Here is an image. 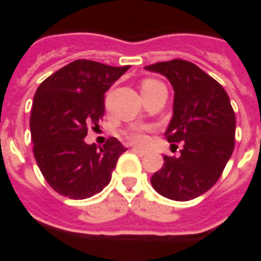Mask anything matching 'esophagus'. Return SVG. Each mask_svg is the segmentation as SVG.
<instances>
[{
    "instance_id": "34e87169",
    "label": "esophagus",
    "mask_w": 261,
    "mask_h": 261,
    "mask_svg": "<svg viewBox=\"0 0 261 261\" xmlns=\"http://www.w3.org/2000/svg\"><path fill=\"white\" fill-rule=\"evenodd\" d=\"M131 149H133V151H134L137 155H140V156H144V155H147L148 153L145 149H141V148H138V147H133Z\"/></svg>"
}]
</instances>
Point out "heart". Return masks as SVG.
Here are the masks:
<instances>
[{"mask_svg": "<svg viewBox=\"0 0 261 261\" xmlns=\"http://www.w3.org/2000/svg\"><path fill=\"white\" fill-rule=\"evenodd\" d=\"M158 85H161V82H158V81L145 80L142 82L141 91H149V89H152V88ZM145 133H147V128H144V127H136V128H133V130L127 133V137L134 144H142V142H145Z\"/></svg>", "mask_w": 261, "mask_h": 261, "instance_id": "obj_1", "label": "heart"}]
</instances>
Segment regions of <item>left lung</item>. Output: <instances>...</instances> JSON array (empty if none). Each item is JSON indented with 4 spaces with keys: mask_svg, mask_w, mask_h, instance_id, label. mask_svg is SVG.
Returning a JSON list of instances; mask_svg holds the SVG:
<instances>
[{
    "mask_svg": "<svg viewBox=\"0 0 261 261\" xmlns=\"http://www.w3.org/2000/svg\"><path fill=\"white\" fill-rule=\"evenodd\" d=\"M145 69L162 74L173 86V116L165 136L183 142L177 158L165 155L151 185L166 198L189 201L222 175L235 148V113L221 84L190 61L176 59Z\"/></svg>",
    "mask_w": 261,
    "mask_h": 261,
    "instance_id": "obj_1",
    "label": "left lung"
}]
</instances>
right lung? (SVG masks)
Masks as SVG:
<instances>
[{
  "label": "right lung",
  "mask_w": 261,
  "mask_h": 261,
  "mask_svg": "<svg viewBox=\"0 0 261 261\" xmlns=\"http://www.w3.org/2000/svg\"><path fill=\"white\" fill-rule=\"evenodd\" d=\"M128 68L75 60L37 88L31 113L33 155L46 181L61 196L84 200L102 192L127 151L114 137L99 149L84 138L89 125L99 127L105 93Z\"/></svg>",
  "instance_id": "right-lung-1"
}]
</instances>
